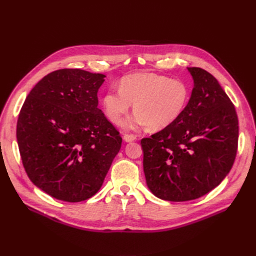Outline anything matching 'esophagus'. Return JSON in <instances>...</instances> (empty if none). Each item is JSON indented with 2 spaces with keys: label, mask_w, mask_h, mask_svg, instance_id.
Masks as SVG:
<instances>
[{
  "label": "esophagus",
  "mask_w": 256,
  "mask_h": 256,
  "mask_svg": "<svg viewBox=\"0 0 256 256\" xmlns=\"http://www.w3.org/2000/svg\"><path fill=\"white\" fill-rule=\"evenodd\" d=\"M124 140L126 142L135 141V140H136V136H134V135H124Z\"/></svg>",
  "instance_id": "1"
}]
</instances>
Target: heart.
<instances>
[{
  "label": "heart",
  "mask_w": 256,
  "mask_h": 256,
  "mask_svg": "<svg viewBox=\"0 0 256 256\" xmlns=\"http://www.w3.org/2000/svg\"><path fill=\"white\" fill-rule=\"evenodd\" d=\"M189 98V88L182 80L139 72L124 76L119 89L108 91L102 98V106L108 118L120 124L132 102L136 112L126 121V128L147 126L150 130H160L182 116Z\"/></svg>",
  "instance_id": "obj_1"
}]
</instances>
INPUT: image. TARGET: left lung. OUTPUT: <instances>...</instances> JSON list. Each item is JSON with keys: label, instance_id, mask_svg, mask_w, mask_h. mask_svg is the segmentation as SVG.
Returning <instances> with one entry per match:
<instances>
[{"label": "left lung", "instance_id": "obj_1", "mask_svg": "<svg viewBox=\"0 0 256 256\" xmlns=\"http://www.w3.org/2000/svg\"><path fill=\"white\" fill-rule=\"evenodd\" d=\"M186 68L194 87L184 113L141 140L147 186L168 201L193 200L214 189L230 173L238 150L234 104L210 72Z\"/></svg>", "mask_w": 256, "mask_h": 256}]
</instances>
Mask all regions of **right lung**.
<instances>
[{
    "mask_svg": "<svg viewBox=\"0 0 256 256\" xmlns=\"http://www.w3.org/2000/svg\"><path fill=\"white\" fill-rule=\"evenodd\" d=\"M104 74L59 70L42 78L18 115L16 138L31 182L50 196L80 202L96 195L121 147L100 110Z\"/></svg>",
    "mask_w": 256,
    "mask_h": 256,
    "instance_id": "1",
    "label": "right lung"
}]
</instances>
